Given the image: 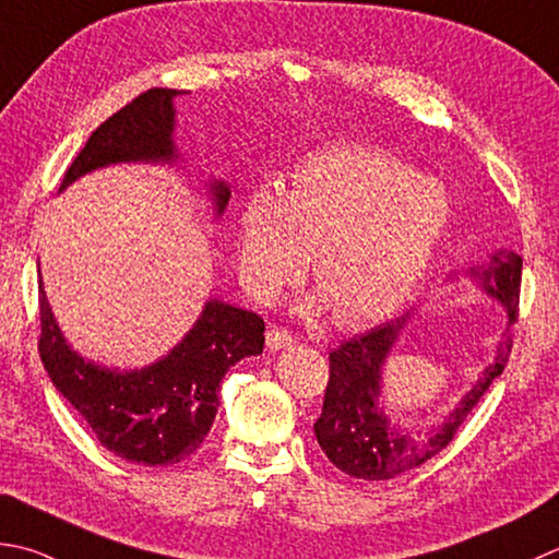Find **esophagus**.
Wrapping results in <instances>:
<instances>
[{
	"instance_id": "obj_1",
	"label": "esophagus",
	"mask_w": 559,
	"mask_h": 559,
	"mask_svg": "<svg viewBox=\"0 0 559 559\" xmlns=\"http://www.w3.org/2000/svg\"><path fill=\"white\" fill-rule=\"evenodd\" d=\"M266 344L271 352H278V348H288L295 344V336L286 330H278V326H273V330H269L266 334Z\"/></svg>"
}]
</instances>
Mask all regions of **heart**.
Listing matches in <instances>:
<instances>
[{"instance_id":"heart-1","label":"heart","mask_w":559,"mask_h":559,"mask_svg":"<svg viewBox=\"0 0 559 559\" xmlns=\"http://www.w3.org/2000/svg\"><path fill=\"white\" fill-rule=\"evenodd\" d=\"M445 186L373 147H334L298 164L286 199L247 195L239 276L259 300L298 281L317 286L344 326L378 322L417 286L451 223ZM320 302V300H317Z\"/></svg>"}]
</instances>
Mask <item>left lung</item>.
Here are the masks:
<instances>
[{
    "label": "left lung",
    "mask_w": 559,
    "mask_h": 559,
    "mask_svg": "<svg viewBox=\"0 0 559 559\" xmlns=\"http://www.w3.org/2000/svg\"><path fill=\"white\" fill-rule=\"evenodd\" d=\"M521 269L523 259L516 251L495 249L485 264L473 266L465 273V278L473 281L479 290L504 305L509 322L501 334L504 342L497 346L495 364H489L461 402L431 426L402 429L397 421H390L385 400H382L385 364L392 356V348L412 324V312L380 324L364 336L348 338L334 348L330 354V382H326L322 414L314 421V436L324 455L342 473L368 479V483L392 479L419 467L453 441L457 426L475 409L491 380L504 373L511 354L509 326L516 322L519 314ZM451 281L457 278L453 276Z\"/></svg>",
    "instance_id": "1"
}]
</instances>
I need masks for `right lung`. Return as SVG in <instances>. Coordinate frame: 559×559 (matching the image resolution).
I'll return each instance as SVG.
<instances>
[{
	"label": "right lung",
	"instance_id": "right-lung-1",
	"mask_svg": "<svg viewBox=\"0 0 559 559\" xmlns=\"http://www.w3.org/2000/svg\"><path fill=\"white\" fill-rule=\"evenodd\" d=\"M183 92L150 90L98 126L64 171L60 191L84 174L111 164L174 167V142ZM207 199L217 221L229 201L223 179H207ZM40 360L52 385L92 426L106 451L138 465H174L199 451L217 414V392L237 360L264 352V320L217 298L205 300L199 320L167 356L142 368L102 366L74 352L64 338L43 288L38 266Z\"/></svg>",
	"mask_w": 559,
	"mask_h": 559
}]
</instances>
